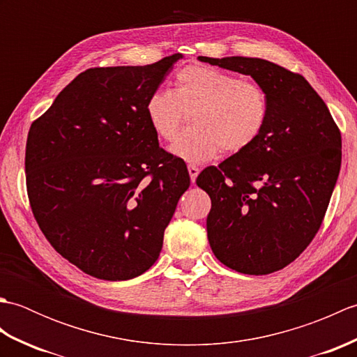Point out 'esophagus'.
I'll return each mask as SVG.
<instances>
[{"instance_id":"1","label":"esophagus","mask_w":357,"mask_h":357,"mask_svg":"<svg viewBox=\"0 0 357 357\" xmlns=\"http://www.w3.org/2000/svg\"><path fill=\"white\" fill-rule=\"evenodd\" d=\"M188 174H190L192 183H195L196 178H198V174H199V169H198V167H196V165L190 164V165H188Z\"/></svg>"}]
</instances>
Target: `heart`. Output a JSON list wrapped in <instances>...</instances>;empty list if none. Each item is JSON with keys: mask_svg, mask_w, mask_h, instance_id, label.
Listing matches in <instances>:
<instances>
[{"mask_svg": "<svg viewBox=\"0 0 357 357\" xmlns=\"http://www.w3.org/2000/svg\"><path fill=\"white\" fill-rule=\"evenodd\" d=\"M146 116L158 138L173 141L192 113L193 130L172 144L170 153L199 164L219 151L234 155L259 138L268 118L265 90L255 81L204 64H190L174 77L173 93L156 90L146 101Z\"/></svg>", "mask_w": 357, "mask_h": 357, "instance_id": "1", "label": "heart"}]
</instances>
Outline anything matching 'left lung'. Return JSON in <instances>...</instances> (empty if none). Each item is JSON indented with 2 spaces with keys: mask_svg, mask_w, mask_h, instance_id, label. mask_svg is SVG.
I'll list each match as a JSON object with an SVG mask.
<instances>
[{
  "mask_svg": "<svg viewBox=\"0 0 357 357\" xmlns=\"http://www.w3.org/2000/svg\"><path fill=\"white\" fill-rule=\"evenodd\" d=\"M250 75L268 100L259 138L196 179L211 199L207 236L215 256L244 275L293 262L319 230L342 159L330 110L308 81L261 58L198 56Z\"/></svg>",
  "mask_w": 357,
  "mask_h": 357,
  "instance_id": "obj_1",
  "label": "left lung"
}]
</instances>
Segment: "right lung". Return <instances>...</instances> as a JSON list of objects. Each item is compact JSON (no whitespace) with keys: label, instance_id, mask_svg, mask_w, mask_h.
<instances>
[{"label":"right lung","instance_id":"right-lung-1","mask_svg":"<svg viewBox=\"0 0 357 357\" xmlns=\"http://www.w3.org/2000/svg\"><path fill=\"white\" fill-rule=\"evenodd\" d=\"M181 58L82 72L30 126L33 216L52 247L90 276L127 280L147 271L190 185L185 164L159 147L144 110Z\"/></svg>","mask_w":357,"mask_h":357}]
</instances>
